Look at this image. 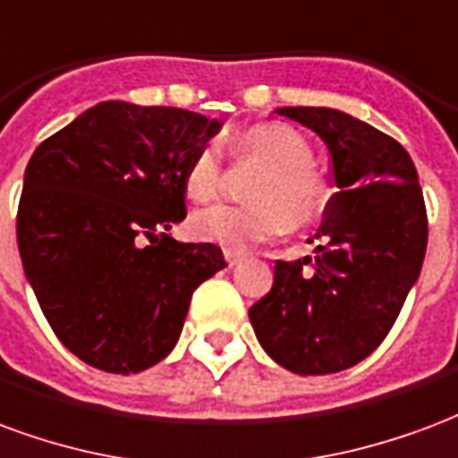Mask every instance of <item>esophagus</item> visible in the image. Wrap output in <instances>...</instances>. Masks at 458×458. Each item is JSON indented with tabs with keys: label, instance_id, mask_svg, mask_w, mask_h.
<instances>
[{
	"label": "esophagus",
	"instance_id": "34e87169",
	"mask_svg": "<svg viewBox=\"0 0 458 458\" xmlns=\"http://www.w3.org/2000/svg\"><path fill=\"white\" fill-rule=\"evenodd\" d=\"M225 259L226 263H229V268H233V266H239V263L243 261L242 253H233V251H225Z\"/></svg>",
	"mask_w": 458,
	"mask_h": 458
}]
</instances>
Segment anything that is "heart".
<instances>
[{
    "label": "heart",
    "mask_w": 458,
    "mask_h": 458,
    "mask_svg": "<svg viewBox=\"0 0 458 458\" xmlns=\"http://www.w3.org/2000/svg\"><path fill=\"white\" fill-rule=\"evenodd\" d=\"M233 156L261 160L266 173L251 190L253 205H212L192 215V233L199 242L243 251L268 242L290 226H305L322 216L329 205L327 180L310 168L312 148L295 129L283 123H259L232 139ZM222 188V160L215 146H202L185 170V190L207 202Z\"/></svg>",
    "instance_id": "1"
}]
</instances>
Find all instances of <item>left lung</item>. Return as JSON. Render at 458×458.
I'll list each match as a JSON object with an SVG mask.
<instances>
[{
  "instance_id": "left-lung-1",
  "label": "left lung",
  "mask_w": 458,
  "mask_h": 458,
  "mask_svg": "<svg viewBox=\"0 0 458 458\" xmlns=\"http://www.w3.org/2000/svg\"><path fill=\"white\" fill-rule=\"evenodd\" d=\"M276 114L325 141L339 192L315 233V259L276 263L249 319L273 361L325 376L363 361L395 325L425 261V197L410 153L388 133L329 106Z\"/></svg>"
}]
</instances>
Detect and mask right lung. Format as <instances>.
<instances>
[{"instance_id":"add662e5","label":"right lung","mask_w":458,"mask_h":458,"mask_svg":"<svg viewBox=\"0 0 458 458\" xmlns=\"http://www.w3.org/2000/svg\"><path fill=\"white\" fill-rule=\"evenodd\" d=\"M219 129L178 106L109 99L33 151L16 215L23 273L89 366L126 376L165 359L195 288L226 266L215 243L165 233L188 212L190 160Z\"/></svg>"}]
</instances>
